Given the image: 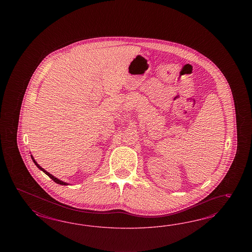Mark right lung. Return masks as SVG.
Instances as JSON below:
<instances>
[{
  "label": "right lung",
  "mask_w": 252,
  "mask_h": 252,
  "mask_svg": "<svg viewBox=\"0 0 252 252\" xmlns=\"http://www.w3.org/2000/svg\"><path fill=\"white\" fill-rule=\"evenodd\" d=\"M31 158H32V160H33V161H34V163H35V164H36V166H37V167H38V169H40V170H41V171H42V172H43V173H45L46 175H47V176H49V177H50V178H52V179H53V180H54V182H55V183L60 184V185H63V186H65V185H68V184H67V183H64V182H63V181H61V180H59V179H58V178H56V177H54V176H52V175H51V174H49V173H48V172H47V171H45V170H44V169H43V168H41V167H40V166H39V165H38V163H37V161H36V160H34V158H33V157H32V156H31Z\"/></svg>",
  "instance_id": "obj_1"
}]
</instances>
